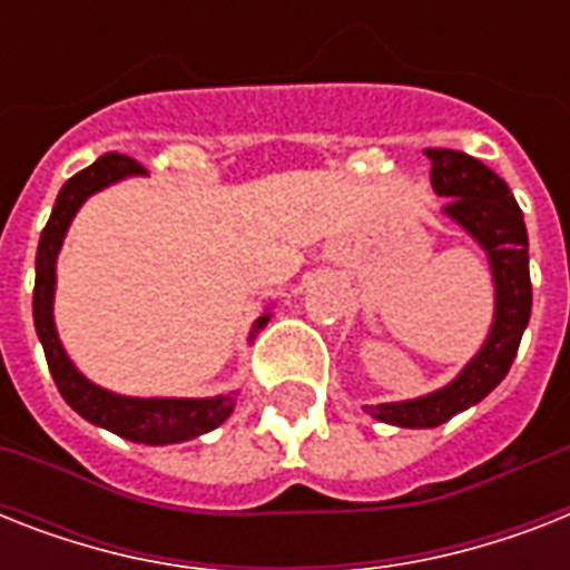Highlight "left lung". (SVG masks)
I'll return each mask as SVG.
<instances>
[{"mask_svg": "<svg viewBox=\"0 0 570 570\" xmlns=\"http://www.w3.org/2000/svg\"><path fill=\"white\" fill-rule=\"evenodd\" d=\"M432 163L434 195L450 197L443 215L485 250L494 281V320L485 343L450 384L425 396L364 405L381 423L402 429H434L476 405L505 379L532 313L530 239L512 189L491 168L459 150H425Z\"/></svg>", "mask_w": 570, "mask_h": 570, "instance_id": "obj_1", "label": "left lung"}]
</instances>
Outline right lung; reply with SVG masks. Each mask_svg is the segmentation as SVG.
I'll use <instances>...</instances> for the list:
<instances>
[{
	"label": "right lung",
	"mask_w": 570,
	"mask_h": 570,
	"mask_svg": "<svg viewBox=\"0 0 570 570\" xmlns=\"http://www.w3.org/2000/svg\"><path fill=\"white\" fill-rule=\"evenodd\" d=\"M145 168L127 156L106 154L100 156L91 168H85L76 177L61 186L49 215L47 227L40 233L38 257H35V302H31V313H35V331H38L40 346L47 355L49 373L56 379L58 393L65 396V402L73 407L76 414L85 416L88 423L109 429V432L120 434L132 443H147V446H165V443H183L195 441L200 434L213 432L233 414L236 405V390L230 393H218V396L204 399H177V396H120L115 390H106L100 384H94L91 379H85L70 355L61 346L56 328V263L58 250L65 245V236L70 230V222L79 213V206L97 191L109 189L115 183L127 180V177H141ZM272 320V311L254 322L250 337L257 334L266 322Z\"/></svg>",
	"instance_id": "1"
}]
</instances>
